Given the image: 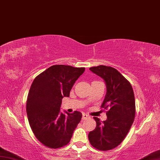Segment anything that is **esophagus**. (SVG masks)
I'll list each match as a JSON object with an SVG mask.
<instances>
[{
  "instance_id": "1",
  "label": "esophagus",
  "mask_w": 160,
  "mask_h": 160,
  "mask_svg": "<svg viewBox=\"0 0 160 160\" xmlns=\"http://www.w3.org/2000/svg\"><path fill=\"white\" fill-rule=\"evenodd\" d=\"M89 118L88 115H87V114H86V113H83V115H82V119L83 120H85L86 118Z\"/></svg>"
}]
</instances>
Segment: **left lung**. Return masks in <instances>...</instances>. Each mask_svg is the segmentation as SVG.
Instances as JSON below:
<instances>
[{"instance_id": "left-lung-1", "label": "left lung", "mask_w": 160, "mask_h": 160, "mask_svg": "<svg viewBox=\"0 0 160 160\" xmlns=\"http://www.w3.org/2000/svg\"><path fill=\"white\" fill-rule=\"evenodd\" d=\"M101 77L107 86L102 108L108 109L107 119L93 117L96 128L88 134L91 145L99 150H109L119 146L127 136L135 117V99L130 83L116 69L105 65L90 68Z\"/></svg>"}]
</instances>
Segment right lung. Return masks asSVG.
Masks as SVG:
<instances>
[{
    "instance_id": "obj_1",
    "label": "right lung",
    "mask_w": 160,
    "mask_h": 160,
    "mask_svg": "<svg viewBox=\"0 0 160 160\" xmlns=\"http://www.w3.org/2000/svg\"><path fill=\"white\" fill-rule=\"evenodd\" d=\"M85 68L52 65L32 83L26 102V113L35 137L51 148H59L70 142L82 113L61 112L62 99L70 92Z\"/></svg>"
}]
</instances>
